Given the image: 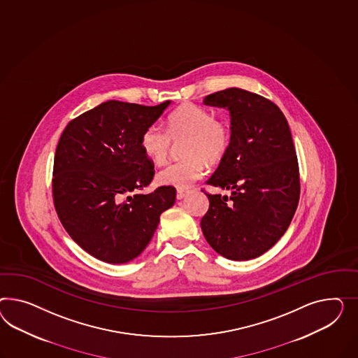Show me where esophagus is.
Instances as JSON below:
<instances>
[{"mask_svg":"<svg viewBox=\"0 0 358 358\" xmlns=\"http://www.w3.org/2000/svg\"><path fill=\"white\" fill-rule=\"evenodd\" d=\"M186 195H187V192H184V190H177V194H176L177 199H184Z\"/></svg>","mask_w":358,"mask_h":358,"instance_id":"34e87169","label":"esophagus"}]
</instances>
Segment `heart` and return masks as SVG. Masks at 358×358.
I'll list each match as a JSON object with an SVG mask.
<instances>
[{
	"label": "heart",
	"mask_w": 358,
	"mask_h": 358,
	"mask_svg": "<svg viewBox=\"0 0 358 358\" xmlns=\"http://www.w3.org/2000/svg\"><path fill=\"white\" fill-rule=\"evenodd\" d=\"M186 142L182 162L165 166L157 173V182L178 190L190 187L204 173L206 164L217 165L232 145V133L224 121L213 118L202 106L186 103L178 106L166 121V131L159 126L147 127L141 136V147L156 165L163 164L172 142Z\"/></svg>",
	"instance_id": "1"
}]
</instances>
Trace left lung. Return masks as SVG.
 <instances>
[{
	"label": "left lung",
	"mask_w": 358,
	"mask_h": 358,
	"mask_svg": "<svg viewBox=\"0 0 358 358\" xmlns=\"http://www.w3.org/2000/svg\"><path fill=\"white\" fill-rule=\"evenodd\" d=\"M203 104L229 112L232 145L207 181L231 196L207 194L202 232L222 257L254 259L280 240L300 199L289 125L279 106L242 88L217 91Z\"/></svg>",
	"instance_id": "obj_1"
}]
</instances>
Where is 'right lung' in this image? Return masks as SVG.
Listing matches in <instances>:
<instances>
[{"label":"right lung","mask_w":358,"mask_h":358,"mask_svg":"<svg viewBox=\"0 0 358 358\" xmlns=\"http://www.w3.org/2000/svg\"><path fill=\"white\" fill-rule=\"evenodd\" d=\"M171 106L108 100L70 121L53 166V201L69 236L99 261L122 264L145 250L176 189L139 194L154 178L141 136Z\"/></svg>","instance_id":"obj_1"}]
</instances>
